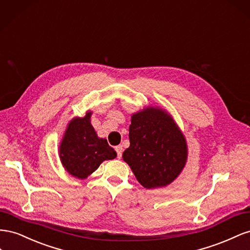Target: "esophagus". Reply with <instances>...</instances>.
<instances>
[{
    "instance_id": "34e87169",
    "label": "esophagus",
    "mask_w": 250,
    "mask_h": 250,
    "mask_svg": "<svg viewBox=\"0 0 250 250\" xmlns=\"http://www.w3.org/2000/svg\"><path fill=\"white\" fill-rule=\"evenodd\" d=\"M115 151L117 152V157H118V158H120L121 155H123V146H117L115 147Z\"/></svg>"
}]
</instances>
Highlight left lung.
Masks as SVG:
<instances>
[{
    "instance_id": "8db88e82",
    "label": "left lung",
    "mask_w": 250,
    "mask_h": 250,
    "mask_svg": "<svg viewBox=\"0 0 250 250\" xmlns=\"http://www.w3.org/2000/svg\"><path fill=\"white\" fill-rule=\"evenodd\" d=\"M130 146L123 154L142 187L165 188L187 165L188 144L172 115L159 106L148 105L132 114Z\"/></svg>"
}]
</instances>
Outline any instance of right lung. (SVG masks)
<instances>
[{"instance_id": "obj_1", "label": "right lung", "mask_w": 250, "mask_h": 250, "mask_svg": "<svg viewBox=\"0 0 250 250\" xmlns=\"http://www.w3.org/2000/svg\"><path fill=\"white\" fill-rule=\"evenodd\" d=\"M92 112L74 117L67 125L60 144V159L67 172L78 179H85L104 160L116 158V152L104 138L97 136L91 125Z\"/></svg>"}]
</instances>
